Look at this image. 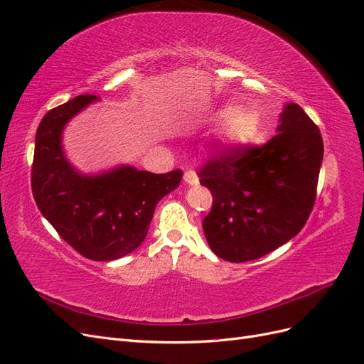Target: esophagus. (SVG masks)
<instances>
[{"mask_svg":"<svg viewBox=\"0 0 364 364\" xmlns=\"http://www.w3.org/2000/svg\"><path fill=\"white\" fill-rule=\"evenodd\" d=\"M183 181L188 183V185H197V183H199V179H197V174L194 171H191V170L190 171L186 170L183 173Z\"/></svg>","mask_w":364,"mask_h":364,"instance_id":"1","label":"esophagus"}]
</instances>
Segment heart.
Here are the masks:
<instances>
[{"label":"heart","instance_id":"b5f03b06","mask_svg":"<svg viewBox=\"0 0 364 364\" xmlns=\"http://www.w3.org/2000/svg\"><path fill=\"white\" fill-rule=\"evenodd\" d=\"M257 130V117L249 109L234 106L229 107V111L223 117V134L225 138L240 144V142L249 141Z\"/></svg>","mask_w":364,"mask_h":364}]
</instances>
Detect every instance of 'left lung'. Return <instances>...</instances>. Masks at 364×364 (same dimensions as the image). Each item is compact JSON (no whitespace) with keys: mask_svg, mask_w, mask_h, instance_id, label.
Returning <instances> with one entry per match:
<instances>
[{"mask_svg":"<svg viewBox=\"0 0 364 364\" xmlns=\"http://www.w3.org/2000/svg\"><path fill=\"white\" fill-rule=\"evenodd\" d=\"M278 134L261 146H235L197 171L213 194L203 218L208 245L230 262L258 259L287 243L316 202L323 139L304 109L285 105Z\"/></svg>","mask_w":364,"mask_h":364,"instance_id":"left-lung-1","label":"left lung"}]
</instances>
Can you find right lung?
<instances>
[{
	"label": "right lung",
	"instance_id": "1",
	"mask_svg": "<svg viewBox=\"0 0 364 364\" xmlns=\"http://www.w3.org/2000/svg\"><path fill=\"white\" fill-rule=\"evenodd\" d=\"M98 100L85 94L51 109L36 132L31 191L42 215L87 259L112 261L144 241L158 202L182 179L121 165L98 176L75 171L62 150V130L83 107Z\"/></svg>",
	"mask_w": 364,
	"mask_h": 364
}]
</instances>
